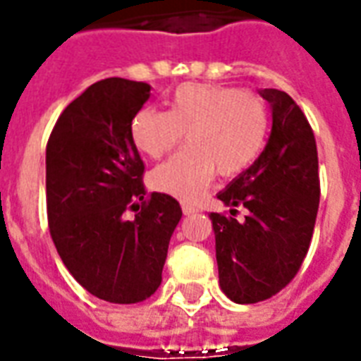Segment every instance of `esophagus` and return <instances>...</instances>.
I'll return each instance as SVG.
<instances>
[{
	"instance_id": "34e87169",
	"label": "esophagus",
	"mask_w": 361,
	"mask_h": 361,
	"mask_svg": "<svg viewBox=\"0 0 361 361\" xmlns=\"http://www.w3.org/2000/svg\"><path fill=\"white\" fill-rule=\"evenodd\" d=\"M181 210H183V214L185 216H191V214H195L197 212V208L192 204H189V202H181Z\"/></svg>"
}]
</instances>
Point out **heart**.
<instances>
[{
	"mask_svg": "<svg viewBox=\"0 0 361 361\" xmlns=\"http://www.w3.org/2000/svg\"><path fill=\"white\" fill-rule=\"evenodd\" d=\"M132 142L159 159L189 147L151 172V185L181 200H195L216 172L233 178L250 169L265 147L269 107L257 92L210 82H185L174 90L169 111L144 107L132 119Z\"/></svg>",
	"mask_w": 361,
	"mask_h": 361,
	"instance_id": "heart-1",
	"label": "heart"
}]
</instances>
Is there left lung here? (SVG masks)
<instances>
[{
  "label": "left lung",
  "instance_id": "1",
  "mask_svg": "<svg viewBox=\"0 0 361 361\" xmlns=\"http://www.w3.org/2000/svg\"><path fill=\"white\" fill-rule=\"evenodd\" d=\"M272 130L265 149L217 195L231 216L212 212L219 286L240 305L284 290L309 252L320 204L318 151L309 121L284 90L263 89ZM247 212L235 219L238 208Z\"/></svg>",
  "mask_w": 361,
  "mask_h": 361
}]
</instances>
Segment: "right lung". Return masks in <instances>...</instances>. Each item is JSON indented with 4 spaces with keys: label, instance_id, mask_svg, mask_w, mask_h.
Instances as JSON below:
<instances>
[{
    "label": "right lung",
    "instance_id": "obj_1",
    "mask_svg": "<svg viewBox=\"0 0 361 361\" xmlns=\"http://www.w3.org/2000/svg\"><path fill=\"white\" fill-rule=\"evenodd\" d=\"M149 90L142 81L102 79L66 107L47 142V219L56 252L85 290L117 305L155 293L181 219L174 197L145 191L132 142V119Z\"/></svg>",
    "mask_w": 361,
    "mask_h": 361
}]
</instances>
